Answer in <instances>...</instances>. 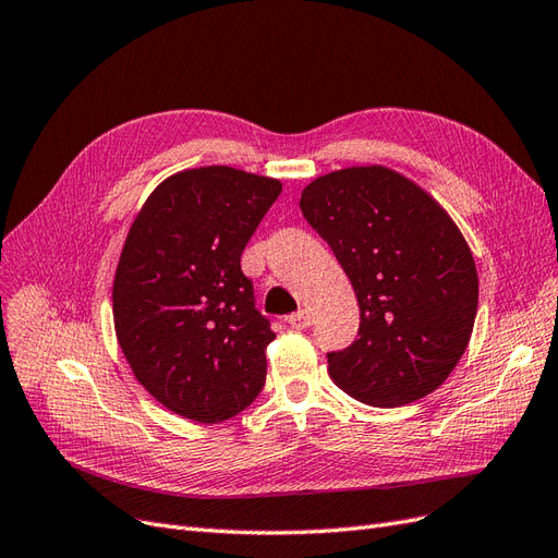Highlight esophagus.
<instances>
[{
    "label": "esophagus",
    "mask_w": 558,
    "mask_h": 558,
    "mask_svg": "<svg viewBox=\"0 0 558 558\" xmlns=\"http://www.w3.org/2000/svg\"><path fill=\"white\" fill-rule=\"evenodd\" d=\"M286 320H289V326L302 330V328H310L312 326V314L302 310V312H295L291 316H286Z\"/></svg>",
    "instance_id": "obj_1"
}]
</instances>
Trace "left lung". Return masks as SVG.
<instances>
[{
	"label": "left lung",
	"instance_id": "1",
	"mask_svg": "<svg viewBox=\"0 0 558 558\" xmlns=\"http://www.w3.org/2000/svg\"><path fill=\"white\" fill-rule=\"evenodd\" d=\"M302 216L359 298V340L328 353V375L373 408L433 393L461 361L480 281L461 230L416 183L381 165L314 179Z\"/></svg>",
	"mask_w": 558,
	"mask_h": 558
}]
</instances>
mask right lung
Listing matches in <instances>:
<instances>
[{"label": "right lung", "instance_id": "1", "mask_svg": "<svg viewBox=\"0 0 558 558\" xmlns=\"http://www.w3.org/2000/svg\"><path fill=\"white\" fill-rule=\"evenodd\" d=\"M281 183L234 167L165 179L128 232L113 279V326L134 377L162 408L218 424L265 386L275 340L242 251Z\"/></svg>", "mask_w": 558, "mask_h": 558}]
</instances>
